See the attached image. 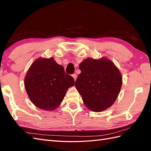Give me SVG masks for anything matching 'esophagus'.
<instances>
[{
  "instance_id": "obj_1",
  "label": "esophagus",
  "mask_w": 151,
  "mask_h": 151,
  "mask_svg": "<svg viewBox=\"0 0 151 151\" xmlns=\"http://www.w3.org/2000/svg\"><path fill=\"white\" fill-rule=\"evenodd\" d=\"M72 76H73V78H74V80H76V78H77V75H76V74H75H75H73Z\"/></svg>"
}]
</instances>
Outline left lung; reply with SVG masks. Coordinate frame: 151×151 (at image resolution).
I'll return each instance as SVG.
<instances>
[{
  "mask_svg": "<svg viewBox=\"0 0 151 151\" xmlns=\"http://www.w3.org/2000/svg\"><path fill=\"white\" fill-rule=\"evenodd\" d=\"M75 87L86 106L100 112L111 106L116 100L122 83L118 69L109 60L87 58L79 65Z\"/></svg>",
  "mask_w": 151,
  "mask_h": 151,
  "instance_id": "left-lung-1",
  "label": "left lung"
}]
</instances>
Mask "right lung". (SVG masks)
<instances>
[{
  "label": "right lung",
  "instance_id": "right-lung-1",
  "mask_svg": "<svg viewBox=\"0 0 151 151\" xmlns=\"http://www.w3.org/2000/svg\"><path fill=\"white\" fill-rule=\"evenodd\" d=\"M75 85L71 76L53 58H38L27 71L24 86L30 100L42 109L53 111L61 104L69 87Z\"/></svg>",
  "mask_w": 151,
  "mask_h": 151
}]
</instances>
